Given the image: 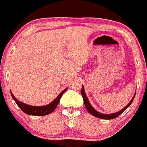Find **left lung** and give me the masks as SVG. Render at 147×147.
<instances>
[{"label":"left lung","instance_id":"1","mask_svg":"<svg viewBox=\"0 0 147 147\" xmlns=\"http://www.w3.org/2000/svg\"><path fill=\"white\" fill-rule=\"evenodd\" d=\"M81 95H82L83 98H84V104H85V106H86V109H87V110L92 115H93V116H95V117L102 118V119L110 120V119H114V118H116V117H118V116H119V115H121L122 113L124 112V111L127 108V107H129L131 104V102H133V100L134 99V97H135L136 94H134V96L133 98H132V99L131 100V101L129 102L128 105H127V106H125L124 108H123V109H121V110L119 111V112L114 113V114H101V113L97 112L96 110H95V109H94L92 107V105H90V103L89 100H88V99L87 96H86V92H85V90H84V86H82V89H81Z\"/></svg>","mask_w":147,"mask_h":147}]
</instances>
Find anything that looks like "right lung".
I'll list each match as a JSON object with an SVG mask.
<instances>
[{
    "instance_id": "obj_1",
    "label": "right lung",
    "mask_w": 147,
    "mask_h": 147,
    "mask_svg": "<svg viewBox=\"0 0 147 147\" xmlns=\"http://www.w3.org/2000/svg\"><path fill=\"white\" fill-rule=\"evenodd\" d=\"M67 88L64 89L61 92V93L57 96V98L53 101L51 103L49 104V105L45 106H40V107H38V106H32L29 105H26V104L24 103L19 101L18 100L16 99L15 96H13V94L11 92V95L13 98V99L15 100L16 104L18 105V107L21 109V110L23 112L28 115H33V116H45V115H48L51 113H52L55 109H56L58 103H59L60 98H61V96L67 90Z\"/></svg>"
}]
</instances>
